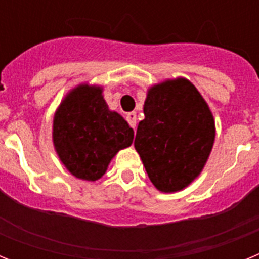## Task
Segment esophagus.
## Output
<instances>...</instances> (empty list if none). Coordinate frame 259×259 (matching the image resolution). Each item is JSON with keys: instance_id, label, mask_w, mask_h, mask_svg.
I'll return each mask as SVG.
<instances>
[{"instance_id": "obj_1", "label": "esophagus", "mask_w": 259, "mask_h": 259, "mask_svg": "<svg viewBox=\"0 0 259 259\" xmlns=\"http://www.w3.org/2000/svg\"><path fill=\"white\" fill-rule=\"evenodd\" d=\"M125 119H127L128 124L131 125L134 130H136V113H128L125 115Z\"/></svg>"}]
</instances>
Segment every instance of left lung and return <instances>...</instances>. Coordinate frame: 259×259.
Instances as JSON below:
<instances>
[{
  "label": "left lung",
  "mask_w": 259,
  "mask_h": 259,
  "mask_svg": "<svg viewBox=\"0 0 259 259\" xmlns=\"http://www.w3.org/2000/svg\"><path fill=\"white\" fill-rule=\"evenodd\" d=\"M144 114L135 148L150 182L164 193L182 191L197 178L211 152V111L191 81L176 79L149 89Z\"/></svg>",
  "instance_id": "8db88e82"
}]
</instances>
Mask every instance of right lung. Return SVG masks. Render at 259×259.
I'll return each mask as SVG.
<instances>
[{
    "label": "right lung",
    "instance_id": "add662e5",
    "mask_svg": "<svg viewBox=\"0 0 259 259\" xmlns=\"http://www.w3.org/2000/svg\"><path fill=\"white\" fill-rule=\"evenodd\" d=\"M53 141L72 175L95 182L118 150L131 145L134 130L118 113L110 111L101 88L80 85L57 110Z\"/></svg>",
    "mask_w": 259,
    "mask_h": 259
}]
</instances>
